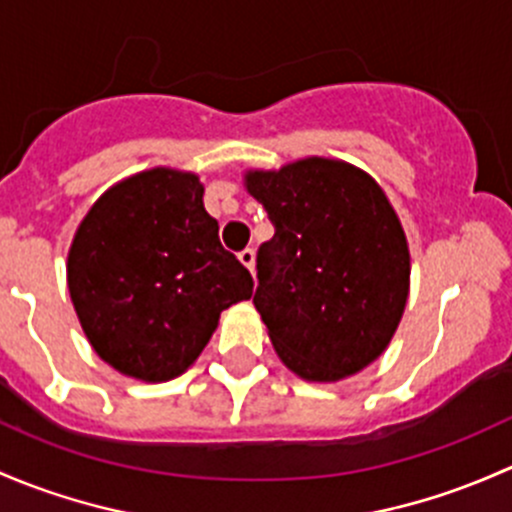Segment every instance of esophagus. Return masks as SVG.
<instances>
[{
	"instance_id": "obj_1",
	"label": "esophagus",
	"mask_w": 512,
	"mask_h": 512,
	"mask_svg": "<svg viewBox=\"0 0 512 512\" xmlns=\"http://www.w3.org/2000/svg\"><path fill=\"white\" fill-rule=\"evenodd\" d=\"M239 261L244 263V266L251 271V276H254V273H256V251L254 249H244L239 254Z\"/></svg>"
}]
</instances>
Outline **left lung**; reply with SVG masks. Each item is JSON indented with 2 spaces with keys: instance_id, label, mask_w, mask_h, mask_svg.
<instances>
[{
  "instance_id": "left-lung-1",
  "label": "left lung",
  "mask_w": 512,
  "mask_h": 512,
  "mask_svg": "<svg viewBox=\"0 0 512 512\" xmlns=\"http://www.w3.org/2000/svg\"><path fill=\"white\" fill-rule=\"evenodd\" d=\"M244 187L276 226L258 249L254 305L283 365L340 382L372 365L409 298L407 234L377 179L330 157L246 170Z\"/></svg>"
}]
</instances>
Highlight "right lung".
I'll use <instances>...</instances> for the list:
<instances>
[{"label": "right lung", "mask_w": 512, "mask_h": 512, "mask_svg": "<svg viewBox=\"0 0 512 512\" xmlns=\"http://www.w3.org/2000/svg\"><path fill=\"white\" fill-rule=\"evenodd\" d=\"M66 283L83 333L125 377L170 382L197 362L221 310L254 295L224 251L194 172L152 167L105 189L73 234Z\"/></svg>", "instance_id": "right-lung-1"}]
</instances>
